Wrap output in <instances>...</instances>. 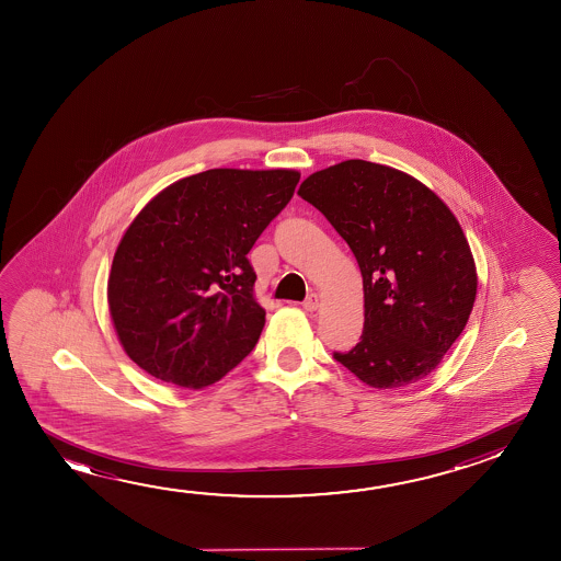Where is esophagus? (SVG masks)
<instances>
[{
	"label": "esophagus",
	"mask_w": 561,
	"mask_h": 561,
	"mask_svg": "<svg viewBox=\"0 0 561 561\" xmlns=\"http://www.w3.org/2000/svg\"><path fill=\"white\" fill-rule=\"evenodd\" d=\"M321 307V301H319V295L311 294L304 301L305 311H317Z\"/></svg>",
	"instance_id": "esophagus-1"
}]
</instances>
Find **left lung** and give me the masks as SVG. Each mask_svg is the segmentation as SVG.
I'll return each mask as SVG.
<instances>
[{
	"mask_svg": "<svg viewBox=\"0 0 561 561\" xmlns=\"http://www.w3.org/2000/svg\"><path fill=\"white\" fill-rule=\"evenodd\" d=\"M297 193L348 242L364 279V332L334 359L376 389L428 376L478 294L473 254L448 205L413 175L366 160L319 170Z\"/></svg>",
	"mask_w": 561,
	"mask_h": 561,
	"instance_id": "left-lung-1",
	"label": "left lung"
}]
</instances>
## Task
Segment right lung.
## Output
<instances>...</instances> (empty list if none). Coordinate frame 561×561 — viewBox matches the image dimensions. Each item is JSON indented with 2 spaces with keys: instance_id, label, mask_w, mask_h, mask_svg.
I'll list each match as a JSON object with an SVG mask.
<instances>
[{
  "instance_id": "add662e5",
  "label": "right lung",
  "mask_w": 561,
  "mask_h": 561,
  "mask_svg": "<svg viewBox=\"0 0 561 561\" xmlns=\"http://www.w3.org/2000/svg\"><path fill=\"white\" fill-rule=\"evenodd\" d=\"M299 178L285 168H215L168 185L140 209L107 282L111 321L138 368L202 389L249 356L266 311L247 254Z\"/></svg>"
}]
</instances>
